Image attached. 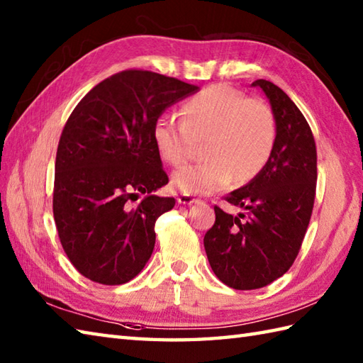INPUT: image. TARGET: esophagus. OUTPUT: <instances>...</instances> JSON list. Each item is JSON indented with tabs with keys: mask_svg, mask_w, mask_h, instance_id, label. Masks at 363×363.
Returning a JSON list of instances; mask_svg holds the SVG:
<instances>
[{
	"mask_svg": "<svg viewBox=\"0 0 363 363\" xmlns=\"http://www.w3.org/2000/svg\"><path fill=\"white\" fill-rule=\"evenodd\" d=\"M199 199L195 198V196H190V195H179L177 196V203L179 204H194V203H198Z\"/></svg>",
	"mask_w": 363,
	"mask_h": 363,
	"instance_id": "obj_1",
	"label": "esophagus"
}]
</instances>
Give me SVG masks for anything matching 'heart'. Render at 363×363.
I'll return each mask as SVG.
<instances>
[{"mask_svg":"<svg viewBox=\"0 0 363 363\" xmlns=\"http://www.w3.org/2000/svg\"><path fill=\"white\" fill-rule=\"evenodd\" d=\"M181 121L160 115L152 125V142L167 164L182 165L194 152V142L204 140L206 162L179 168L173 187L184 195H207L235 179H254L268 164L276 142L269 107L240 91L213 84L181 106Z\"/></svg>","mask_w":363,"mask_h":363,"instance_id":"1","label":"heart"}]
</instances>
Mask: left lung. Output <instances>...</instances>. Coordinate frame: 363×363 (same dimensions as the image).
<instances>
[{"instance_id": "8db88e82", "label": "left lung", "mask_w": 363, "mask_h": 363, "mask_svg": "<svg viewBox=\"0 0 363 363\" xmlns=\"http://www.w3.org/2000/svg\"><path fill=\"white\" fill-rule=\"evenodd\" d=\"M276 125L273 154L262 172L226 201L237 215L215 206V225L204 235L209 264L235 290L272 284L295 262L309 226L317 189V148L304 115L282 89L257 79Z\"/></svg>"}]
</instances>
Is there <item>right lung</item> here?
Segmentation results:
<instances>
[{
  "instance_id": "1",
  "label": "right lung",
  "mask_w": 363,
  "mask_h": 363,
  "mask_svg": "<svg viewBox=\"0 0 363 363\" xmlns=\"http://www.w3.org/2000/svg\"><path fill=\"white\" fill-rule=\"evenodd\" d=\"M199 87L168 76L126 70L99 82L74 107L60 135L52 212L65 254L87 279L125 284L150 260L162 213L174 198L152 125Z\"/></svg>"
}]
</instances>
